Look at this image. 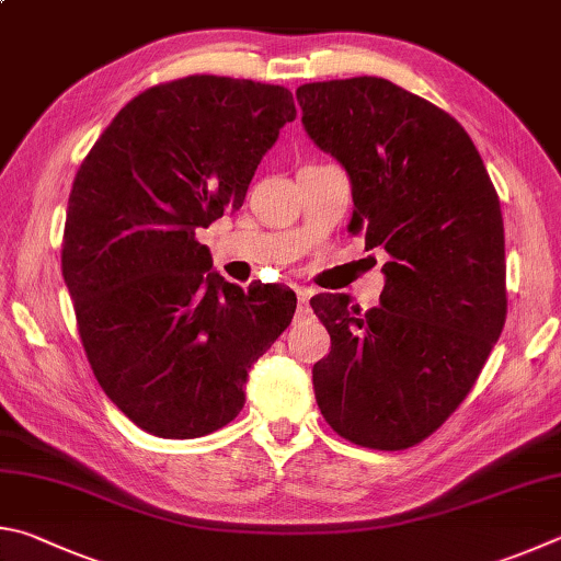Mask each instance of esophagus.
I'll use <instances>...</instances> for the list:
<instances>
[{
  "label": "esophagus",
  "mask_w": 561,
  "mask_h": 561,
  "mask_svg": "<svg viewBox=\"0 0 561 561\" xmlns=\"http://www.w3.org/2000/svg\"><path fill=\"white\" fill-rule=\"evenodd\" d=\"M296 293H298L300 306H308V300L312 298V290H310V288H306V286H298V288H296Z\"/></svg>",
  "instance_id": "34e87169"
}]
</instances>
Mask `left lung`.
<instances>
[{
  "mask_svg": "<svg viewBox=\"0 0 561 561\" xmlns=\"http://www.w3.org/2000/svg\"><path fill=\"white\" fill-rule=\"evenodd\" d=\"M296 98L310 140L350 174V231L389 253L377 308L310 300L332 342L312 367L318 407L352 444L416 446L468 397L505 325L497 192L463 125L385 78Z\"/></svg>",
  "mask_w": 561,
  "mask_h": 561,
  "instance_id": "obj_1",
  "label": "left lung"
}]
</instances>
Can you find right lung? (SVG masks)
Segmentation results:
<instances>
[{"mask_svg":"<svg viewBox=\"0 0 561 561\" xmlns=\"http://www.w3.org/2000/svg\"><path fill=\"white\" fill-rule=\"evenodd\" d=\"M293 93L226 76L147 88L105 127L68 196L61 271L107 399L160 438H199L243 409L249 369L296 312L278 283L249 290L196 241L236 211Z\"/></svg>","mask_w":561,"mask_h":561,"instance_id":"add662e5","label":"right lung"}]
</instances>
